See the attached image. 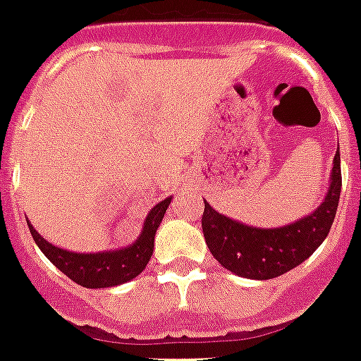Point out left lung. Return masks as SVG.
<instances>
[{"mask_svg": "<svg viewBox=\"0 0 361 361\" xmlns=\"http://www.w3.org/2000/svg\"><path fill=\"white\" fill-rule=\"evenodd\" d=\"M341 154H335L331 185L312 214L283 228L260 229L245 226L216 212L204 201L202 233L207 247L221 268L247 279H274L287 274L314 255L329 233L341 199Z\"/></svg>", "mask_w": 361, "mask_h": 361, "instance_id": "8db88e82", "label": "left lung"}]
</instances>
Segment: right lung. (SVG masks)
<instances>
[{
    "label": "right lung",
    "instance_id": "add662e5",
    "mask_svg": "<svg viewBox=\"0 0 361 361\" xmlns=\"http://www.w3.org/2000/svg\"><path fill=\"white\" fill-rule=\"evenodd\" d=\"M170 201H172V197H168L157 207L151 208L140 237L135 239L133 245L120 248V250H106V252L85 255V252H71L65 248H59L49 241H45L44 237L32 228L30 221L26 220V224H28V229H30L39 250L47 256V260L55 268L61 269L66 277H71L72 281L78 283L85 289H106V287L130 281L145 269L153 256L154 233L166 214Z\"/></svg>",
    "mask_w": 361,
    "mask_h": 361
}]
</instances>
